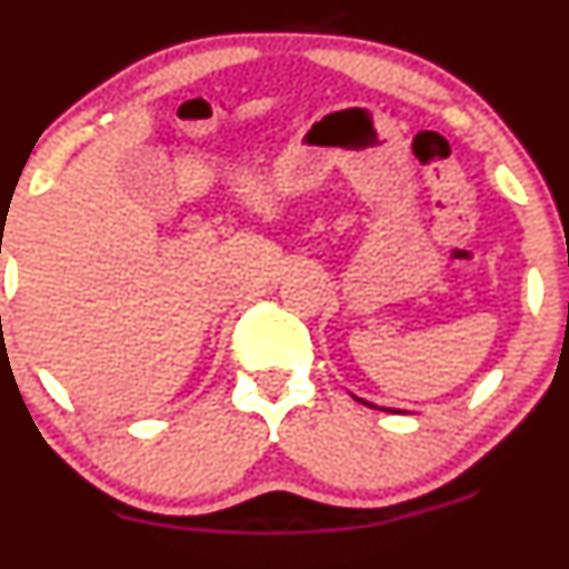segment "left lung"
<instances>
[{"label":"left lung","instance_id":"8db88e82","mask_svg":"<svg viewBox=\"0 0 569 569\" xmlns=\"http://www.w3.org/2000/svg\"><path fill=\"white\" fill-rule=\"evenodd\" d=\"M358 401H363V399H358ZM363 405H369V401H363ZM369 407H375V405H369Z\"/></svg>","mask_w":569,"mask_h":569}]
</instances>
